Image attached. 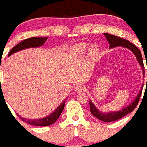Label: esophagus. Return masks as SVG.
Instances as JSON below:
<instances>
[{
	"instance_id": "1",
	"label": "esophagus",
	"mask_w": 147,
	"mask_h": 147,
	"mask_svg": "<svg viewBox=\"0 0 147 147\" xmlns=\"http://www.w3.org/2000/svg\"><path fill=\"white\" fill-rule=\"evenodd\" d=\"M75 89H76V92H82V91H85V87L84 86H82V85H77L76 86V88H75Z\"/></svg>"
}]
</instances>
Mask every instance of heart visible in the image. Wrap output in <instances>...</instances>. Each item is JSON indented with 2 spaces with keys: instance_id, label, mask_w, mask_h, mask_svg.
Segmentation results:
<instances>
[{
  "instance_id": "obj_1",
  "label": "heart",
  "mask_w": 147,
  "mask_h": 147,
  "mask_svg": "<svg viewBox=\"0 0 147 147\" xmlns=\"http://www.w3.org/2000/svg\"><path fill=\"white\" fill-rule=\"evenodd\" d=\"M88 43L81 42V43H78V44L75 45V46L73 47V49H72V50H73V52L74 53H76V54H82V53H84V52L86 51V49H88ZM96 52H97L96 48L95 46H93L91 49V56H96Z\"/></svg>"
}]
</instances>
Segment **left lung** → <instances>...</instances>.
<instances>
[{
  "mask_svg": "<svg viewBox=\"0 0 147 147\" xmlns=\"http://www.w3.org/2000/svg\"><path fill=\"white\" fill-rule=\"evenodd\" d=\"M106 38H107V40L109 41L110 45V48H114L117 47V46H123V47L127 48V49H130L134 55L136 56V59H137L138 61H139V64L141 65V66L142 67L143 69V71L144 72V66L143 63V59H142V53H141L140 50L136 47L135 45H134L132 43H130V41L126 40V39L121 38L118 37L117 36H114V35L109 34V33H104ZM147 69V66H146ZM147 81V78H146ZM142 89H143V87L141 88L140 91H139V94L136 96V99L131 103L129 106H128L126 108L123 109L122 110L119 111H116V112H111V113H102L101 111H98L96 108L95 106L91 103V101H89V106H90V111L91 113L94 116V117H96L97 119H98L99 120L104 121V122H112V121H117V120L120 119L121 118L126 116V114H129L131 111H133L135 109V108L136 107V106L138 105V103H139V99H140L141 95H142Z\"/></svg>",
  "mask_w": 147,
  "mask_h": 147,
  "instance_id": "left-lung-1",
  "label": "left lung"
}]
</instances>
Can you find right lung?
Instances as JSON below:
<instances>
[{
	"mask_svg": "<svg viewBox=\"0 0 147 147\" xmlns=\"http://www.w3.org/2000/svg\"><path fill=\"white\" fill-rule=\"evenodd\" d=\"M48 38H27L26 40H23V41L20 42L19 43L16 45V46H14L11 51H10L9 53H8V56H11L13 53H16L17 51H19L23 50V49H28V48H33V47H38V46H42L43 43L46 42V40H47ZM0 69H1V65H0ZM65 102L66 101H63V103L52 113L51 114H50L49 116L46 117V118L40 119H35V120H30V119H24L21 117H20L22 121H24V122L28 123V124L33 125V126H50V125L53 124L56 122V120L59 119V117H60L61 114L63 111V108H64L65 106Z\"/></svg>",
	"mask_w": 147,
	"mask_h": 147,
	"instance_id": "obj_1",
	"label": "right lung"
}]
</instances>
